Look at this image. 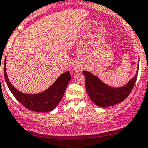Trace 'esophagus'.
Listing matches in <instances>:
<instances>
[{
	"mask_svg": "<svg viewBox=\"0 0 148 148\" xmlns=\"http://www.w3.org/2000/svg\"><path fill=\"white\" fill-rule=\"evenodd\" d=\"M74 69H75V70H76V71H79V70H80V69H79V68H78V67H76Z\"/></svg>",
	"mask_w": 148,
	"mask_h": 148,
	"instance_id": "1",
	"label": "esophagus"
}]
</instances>
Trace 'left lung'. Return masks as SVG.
Segmentation results:
<instances>
[{
  "label": "left lung",
  "instance_id": "8db88e82",
  "mask_svg": "<svg viewBox=\"0 0 148 148\" xmlns=\"http://www.w3.org/2000/svg\"><path fill=\"white\" fill-rule=\"evenodd\" d=\"M139 66L136 74L125 86L114 88L108 86L94 74L87 71L82 73L86 77V88L90 99L99 107H109L122 102L127 98L132 90L137 79Z\"/></svg>",
  "mask_w": 148,
  "mask_h": 148
}]
</instances>
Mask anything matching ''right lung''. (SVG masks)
Listing matches in <instances>:
<instances>
[{
    "label": "right lung",
    "instance_id": "obj_1",
    "mask_svg": "<svg viewBox=\"0 0 148 148\" xmlns=\"http://www.w3.org/2000/svg\"><path fill=\"white\" fill-rule=\"evenodd\" d=\"M6 60L5 59L3 69L5 80L10 91L20 103L27 109L36 112H49L57 107L62 99L69 81L71 80V76L69 71L61 74L52 86L44 91L39 94H27L19 91L9 82L6 74Z\"/></svg>",
    "mask_w": 148,
    "mask_h": 148
}]
</instances>
